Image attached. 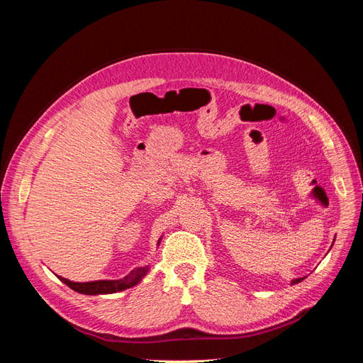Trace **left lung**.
<instances>
[{
    "label": "left lung",
    "mask_w": 363,
    "mask_h": 363,
    "mask_svg": "<svg viewBox=\"0 0 363 363\" xmlns=\"http://www.w3.org/2000/svg\"><path fill=\"white\" fill-rule=\"evenodd\" d=\"M333 242H335V240H333ZM304 280V277H300V279H294L292 281H291V284H295V283H300V281H303Z\"/></svg>",
    "instance_id": "left-lung-1"
}]
</instances>
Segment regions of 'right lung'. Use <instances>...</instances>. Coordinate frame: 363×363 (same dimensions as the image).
Instances as JSON below:
<instances>
[{
	"label": "right lung",
	"instance_id": "obj_1",
	"mask_svg": "<svg viewBox=\"0 0 363 363\" xmlns=\"http://www.w3.org/2000/svg\"><path fill=\"white\" fill-rule=\"evenodd\" d=\"M162 238L157 240V245L160 244ZM150 271V267H140L131 271L130 274L124 279L119 280H95V281H71L68 279H63L60 276L59 280L63 281L67 286H69L72 291L79 292V294H84V295H101V294H115V292H121L125 291L128 288H133L136 284L147 276V272Z\"/></svg>",
	"mask_w": 363,
	"mask_h": 363
}]
</instances>
